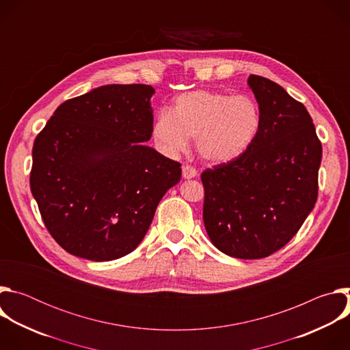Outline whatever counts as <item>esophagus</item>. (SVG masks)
<instances>
[{"instance_id":"34e87169","label":"esophagus","mask_w":350,"mask_h":350,"mask_svg":"<svg viewBox=\"0 0 350 350\" xmlns=\"http://www.w3.org/2000/svg\"><path fill=\"white\" fill-rule=\"evenodd\" d=\"M196 174H198V172H196L195 167H192V166H189V165L183 166V177H184V178L189 180V178L196 177Z\"/></svg>"}]
</instances>
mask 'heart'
<instances>
[{
	"label": "heart",
	"mask_w": 350,
	"mask_h": 350,
	"mask_svg": "<svg viewBox=\"0 0 350 350\" xmlns=\"http://www.w3.org/2000/svg\"><path fill=\"white\" fill-rule=\"evenodd\" d=\"M260 126V108L252 96L193 90L177 95L169 113L157 115L152 135L167 154L184 151L195 138L199 155L224 163L251 148Z\"/></svg>",
	"instance_id": "heart-1"
}]
</instances>
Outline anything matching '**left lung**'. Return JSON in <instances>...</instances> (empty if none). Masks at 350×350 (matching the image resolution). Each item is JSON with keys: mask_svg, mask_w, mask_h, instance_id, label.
Instances as JSON below:
<instances>
[{"mask_svg": "<svg viewBox=\"0 0 350 350\" xmlns=\"http://www.w3.org/2000/svg\"><path fill=\"white\" fill-rule=\"evenodd\" d=\"M247 84L260 131L246 152L201 174L204 223L223 254L262 259L286 245L313 211L323 149L304 104L266 77L251 75Z\"/></svg>", "mask_w": 350, "mask_h": 350, "instance_id": "left-lung-1", "label": "left lung"}]
</instances>
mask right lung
<instances>
[{"mask_svg":"<svg viewBox=\"0 0 350 350\" xmlns=\"http://www.w3.org/2000/svg\"><path fill=\"white\" fill-rule=\"evenodd\" d=\"M145 84H109L68 99L33 145L30 188L66 252L107 262L129 255L152 223L181 165L142 142L152 135Z\"/></svg>","mask_w":350,"mask_h":350,"instance_id":"obj_1","label":"right lung"}]
</instances>
